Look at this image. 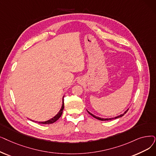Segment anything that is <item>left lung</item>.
<instances>
[{"label": "left lung", "instance_id": "8db88e82", "mask_svg": "<svg viewBox=\"0 0 156 156\" xmlns=\"http://www.w3.org/2000/svg\"><path fill=\"white\" fill-rule=\"evenodd\" d=\"M128 110H129V108H128V109H127L126 111H125V112H124L123 114H121V115H119V116H117V117H113V118H109V119H108V118H107V119H103V118H101V117H96V116H95L94 115H93L92 113H91L90 112H89V111H87V112H88V113H89L90 115H92L93 117L96 118V119H98V120H99L104 121V120H113V119H115L120 118V117H122L123 115H124V114H126V113H127V112L128 111Z\"/></svg>", "mask_w": 156, "mask_h": 156}]
</instances>
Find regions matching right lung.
<instances>
[{"instance_id": "1", "label": "right lung", "mask_w": 156, "mask_h": 156, "mask_svg": "<svg viewBox=\"0 0 156 156\" xmlns=\"http://www.w3.org/2000/svg\"><path fill=\"white\" fill-rule=\"evenodd\" d=\"M64 96H63L62 98V106H61V108H60V110H59V112L57 113V114L56 115L54 116L53 118H51L50 119L46 120V121H44V122H38L39 124H53L55 122H56L60 117H61L62 114V112H63V110L64 108ZM32 121H34V120H32ZM34 122H36V121H34Z\"/></svg>"}]
</instances>
